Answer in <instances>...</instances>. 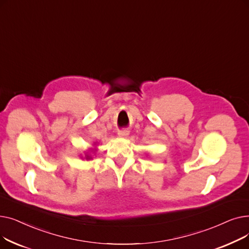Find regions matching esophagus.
Instances as JSON below:
<instances>
[{
    "label": "esophagus",
    "instance_id": "esophagus-1",
    "mask_svg": "<svg viewBox=\"0 0 249 249\" xmlns=\"http://www.w3.org/2000/svg\"><path fill=\"white\" fill-rule=\"evenodd\" d=\"M118 135L120 137H126L129 135V131H127V130H121V131L118 132Z\"/></svg>",
    "mask_w": 249,
    "mask_h": 249
}]
</instances>
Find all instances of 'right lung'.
<instances>
[{"mask_svg":"<svg viewBox=\"0 0 249 249\" xmlns=\"http://www.w3.org/2000/svg\"><path fill=\"white\" fill-rule=\"evenodd\" d=\"M95 144H96V143H95ZM94 144V145H95ZM96 151V149H91L90 150V152H95ZM85 159L87 160H91V159H93V158H91V155L89 153V152H87L86 154H85Z\"/></svg>","mask_w":249,"mask_h":249,"instance_id":"right-lung-1","label":"right lung"}]
</instances>
